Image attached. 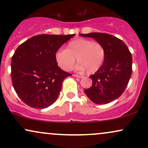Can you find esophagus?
<instances>
[{
    "label": "esophagus",
    "instance_id": "1",
    "mask_svg": "<svg viewBox=\"0 0 148 148\" xmlns=\"http://www.w3.org/2000/svg\"><path fill=\"white\" fill-rule=\"evenodd\" d=\"M73 76H76V77H78V78H80V79H81V78H83L84 77V76H80V75H78V74H73Z\"/></svg>",
    "mask_w": 148,
    "mask_h": 148
}]
</instances>
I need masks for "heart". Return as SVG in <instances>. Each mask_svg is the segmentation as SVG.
Here are the masks:
<instances>
[{
	"label": "heart",
	"mask_w": 148,
	"mask_h": 148,
	"mask_svg": "<svg viewBox=\"0 0 148 148\" xmlns=\"http://www.w3.org/2000/svg\"><path fill=\"white\" fill-rule=\"evenodd\" d=\"M76 58L79 62L76 67L77 70H86L88 74H94L103 64L106 50L99 42L79 38L69 42L66 49H60L55 54L58 65L65 71L72 69Z\"/></svg>",
	"instance_id": "heart-1"
}]
</instances>
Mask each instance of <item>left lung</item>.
<instances>
[{
  "mask_svg": "<svg viewBox=\"0 0 148 148\" xmlns=\"http://www.w3.org/2000/svg\"><path fill=\"white\" fill-rule=\"evenodd\" d=\"M92 37L101 43L106 50L102 66L90 77L92 85L84 90L90 99L98 104H104L118 99L124 92L132 76V56L128 47L121 40L107 33L80 34Z\"/></svg>",
  "mask_w": 148,
  "mask_h": 148,
  "instance_id": "1",
  "label": "left lung"
}]
</instances>
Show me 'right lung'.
<instances>
[{
    "mask_svg": "<svg viewBox=\"0 0 148 148\" xmlns=\"http://www.w3.org/2000/svg\"><path fill=\"white\" fill-rule=\"evenodd\" d=\"M74 35H35L16 49L12 57V81L25 104L42 109L55 102L62 81L72 75L58 66L55 54Z\"/></svg>",
    "mask_w": 148,
    "mask_h": 148,
    "instance_id": "obj_1",
    "label": "right lung"
}]
</instances>
